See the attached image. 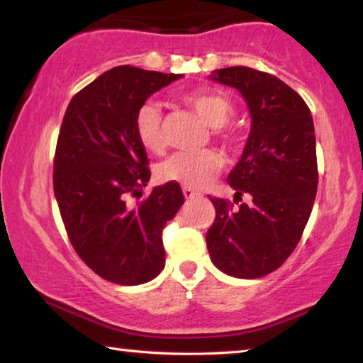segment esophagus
I'll return each mask as SVG.
<instances>
[{
    "instance_id": "esophagus-1",
    "label": "esophagus",
    "mask_w": 363,
    "mask_h": 363,
    "mask_svg": "<svg viewBox=\"0 0 363 363\" xmlns=\"http://www.w3.org/2000/svg\"><path fill=\"white\" fill-rule=\"evenodd\" d=\"M183 194H185L186 199H194V198H199L201 196V193L194 191V189L186 188V186H183Z\"/></svg>"
}]
</instances>
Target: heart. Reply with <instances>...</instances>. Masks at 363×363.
<instances>
[{
    "label": "heart",
    "instance_id": "heart-1",
    "mask_svg": "<svg viewBox=\"0 0 363 363\" xmlns=\"http://www.w3.org/2000/svg\"><path fill=\"white\" fill-rule=\"evenodd\" d=\"M185 102L199 118L211 128L224 126L233 115V104L225 94L219 91H193L188 92ZM136 135L144 147L150 152H162L165 138L162 130V111L154 102H146L136 113ZM220 155L213 150L199 152H177L159 167V178L162 182L201 189L208 186L222 170Z\"/></svg>",
    "mask_w": 363,
    "mask_h": 363
}]
</instances>
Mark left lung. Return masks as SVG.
I'll return each mask as SVG.
<instances>
[{
	"label": "left lung",
	"instance_id": "obj_1",
	"mask_svg": "<svg viewBox=\"0 0 363 363\" xmlns=\"http://www.w3.org/2000/svg\"><path fill=\"white\" fill-rule=\"evenodd\" d=\"M242 94L252 126L237 165L227 177L235 199L250 203L232 211L225 199L211 198L216 220L206 233L214 266L238 279L276 271L297 247L313 208L318 169L311 111L279 77L248 66L209 74Z\"/></svg>",
	"mask_w": 363,
	"mask_h": 363
}]
</instances>
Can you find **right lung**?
Returning a JSON list of instances; mask_svg holds the SVG:
<instances>
[{
  "instance_id": "right-lung-1",
  "label": "right lung",
  "mask_w": 363,
  "mask_h": 363,
  "mask_svg": "<svg viewBox=\"0 0 363 363\" xmlns=\"http://www.w3.org/2000/svg\"><path fill=\"white\" fill-rule=\"evenodd\" d=\"M183 74L116 66L77 92L66 108L53 164V189L76 253L100 277L121 286L152 281L165 266L162 227L185 203L178 183L147 186L146 149L136 113Z\"/></svg>"
}]
</instances>
